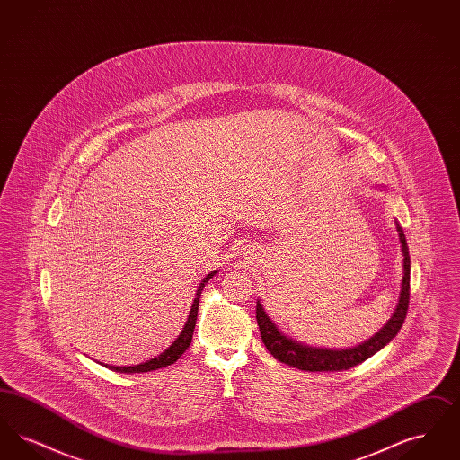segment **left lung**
Segmentation results:
<instances>
[{
    "label": "left lung",
    "instance_id": "obj_1",
    "mask_svg": "<svg viewBox=\"0 0 460 460\" xmlns=\"http://www.w3.org/2000/svg\"><path fill=\"white\" fill-rule=\"evenodd\" d=\"M398 238L402 243V253H403V279H402V291L400 300L394 310V317L388 321V324L381 329L376 336H372L369 341L358 345L351 350H321V349H308L289 338L276 328V324L269 319V315L263 312L261 302H257V323L261 329L263 345L270 351L272 357H276L279 362L293 366L296 369L308 372H338L347 371L364 360H367L376 351L381 350L386 343H390L396 336V332L402 328L407 310H409V298H411V255L405 234L402 227L396 224Z\"/></svg>",
    "mask_w": 460,
    "mask_h": 460
}]
</instances>
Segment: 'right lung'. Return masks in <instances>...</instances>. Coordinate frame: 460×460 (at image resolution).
<instances>
[{
	"mask_svg": "<svg viewBox=\"0 0 460 460\" xmlns=\"http://www.w3.org/2000/svg\"><path fill=\"white\" fill-rule=\"evenodd\" d=\"M214 274H216V270L210 272L207 278H203V281L198 286L197 296H195V302H193V306H191L190 317H188L184 328L181 331L179 338L175 340L174 343H172L167 350L164 351L162 355L155 357L152 360H148V362H145V364H139V366H134V367H115V366H107V367L111 369V371L117 372H148L156 371V369H162V367H167V366L174 364L175 360H177L184 351L188 350V347H190V343H191V340H193V331H195V324H197L198 305H199V295H201L203 286L210 281V278H212Z\"/></svg>",
	"mask_w": 460,
	"mask_h": 460,
	"instance_id": "obj_1",
	"label": "right lung"
}]
</instances>
